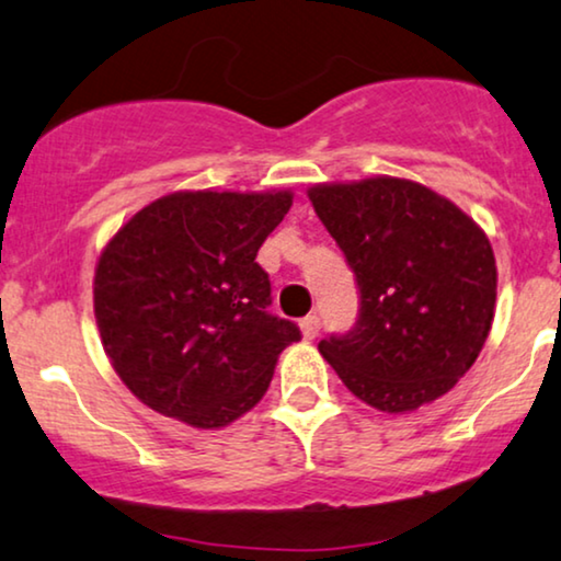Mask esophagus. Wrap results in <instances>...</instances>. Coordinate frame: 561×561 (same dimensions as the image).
<instances>
[{"instance_id": "obj_1", "label": "esophagus", "mask_w": 561, "mask_h": 561, "mask_svg": "<svg viewBox=\"0 0 561 561\" xmlns=\"http://www.w3.org/2000/svg\"><path fill=\"white\" fill-rule=\"evenodd\" d=\"M300 331H302V335L308 341H312L316 339V335L320 333V318L316 316V312H312V316H305L302 320H300Z\"/></svg>"}]
</instances>
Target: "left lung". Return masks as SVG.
<instances>
[{
  "instance_id": "1",
  "label": "left lung",
  "mask_w": 561,
  "mask_h": 561,
  "mask_svg": "<svg viewBox=\"0 0 561 561\" xmlns=\"http://www.w3.org/2000/svg\"><path fill=\"white\" fill-rule=\"evenodd\" d=\"M308 197L358 285V318L320 354L382 413H408L465 377L495 316L497 268L484 230L410 179L310 186Z\"/></svg>"
}]
</instances>
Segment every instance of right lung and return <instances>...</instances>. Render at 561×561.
I'll return each instance as SVG.
<instances>
[{
  "label": "right lung",
  "mask_w": 561,
  "mask_h": 561,
  "mask_svg": "<svg viewBox=\"0 0 561 561\" xmlns=\"http://www.w3.org/2000/svg\"><path fill=\"white\" fill-rule=\"evenodd\" d=\"M293 192H174L104 245L94 318L112 369L140 402L194 428H222L256 405L276 358L300 341L276 318L256 264Z\"/></svg>",
  "instance_id": "1"
}]
</instances>
